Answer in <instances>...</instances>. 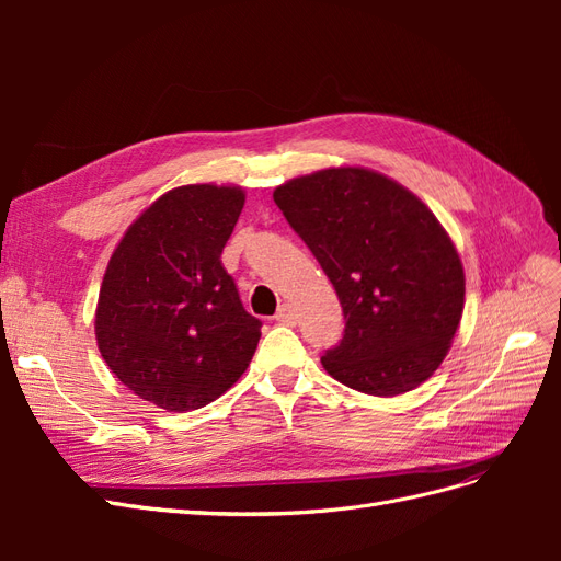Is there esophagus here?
Segmentation results:
<instances>
[{
  "instance_id": "34e87169",
  "label": "esophagus",
  "mask_w": 561,
  "mask_h": 561,
  "mask_svg": "<svg viewBox=\"0 0 561 561\" xmlns=\"http://www.w3.org/2000/svg\"><path fill=\"white\" fill-rule=\"evenodd\" d=\"M276 320L283 322V325H297V311H295L293 304H283L278 313H276Z\"/></svg>"
}]
</instances>
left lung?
Returning <instances> with one entry per match:
<instances>
[{
  "label": "left lung",
  "instance_id": "left-lung-1",
  "mask_svg": "<svg viewBox=\"0 0 561 561\" xmlns=\"http://www.w3.org/2000/svg\"><path fill=\"white\" fill-rule=\"evenodd\" d=\"M276 206L334 285L344 336L320 363L367 396L433 377L463 316L466 276L419 196L369 168H325L276 186Z\"/></svg>",
  "mask_w": 561,
  "mask_h": 561
}]
</instances>
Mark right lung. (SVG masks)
I'll return each mask as SVG.
<instances>
[{
  "instance_id": "obj_1",
  "label": "right lung",
  "mask_w": 561,
  "mask_h": 561,
  "mask_svg": "<svg viewBox=\"0 0 561 561\" xmlns=\"http://www.w3.org/2000/svg\"><path fill=\"white\" fill-rule=\"evenodd\" d=\"M241 186L184 184L135 219L112 252L95 339L114 377L168 412L206 407L248 369L262 322L222 266Z\"/></svg>"
}]
</instances>
